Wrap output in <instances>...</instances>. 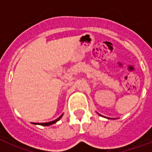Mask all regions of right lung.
<instances>
[{"label": "right lung", "instance_id": "add662e5", "mask_svg": "<svg viewBox=\"0 0 152 152\" xmlns=\"http://www.w3.org/2000/svg\"><path fill=\"white\" fill-rule=\"evenodd\" d=\"M63 116V114H61V115L60 116L59 118H57V119H56V120L53 121H50V122H46V123H40V124H39V125H43V126H49V125H53V124H54V123H56L57 121H58L61 118V117Z\"/></svg>", "mask_w": 152, "mask_h": 152}]
</instances>
